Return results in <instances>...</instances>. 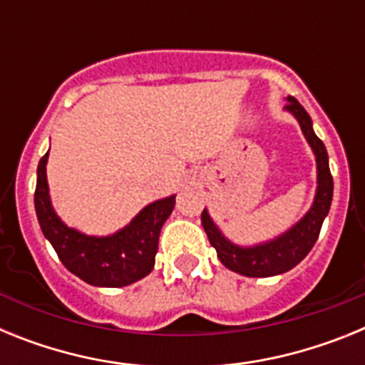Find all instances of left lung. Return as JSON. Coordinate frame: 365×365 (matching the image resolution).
I'll list each match as a JSON object with an SVG mask.
<instances>
[{
    "label": "left lung",
    "instance_id": "1",
    "mask_svg": "<svg viewBox=\"0 0 365 365\" xmlns=\"http://www.w3.org/2000/svg\"><path fill=\"white\" fill-rule=\"evenodd\" d=\"M285 111L291 113L298 120L302 133L311 146L316 160V192L312 205L299 221L289 230L282 232L272 240L254 245H237L222 234L215 225L208 210H202L201 222L208 241L217 250V257L222 265L247 278H269L294 269L303 257L311 252L318 235H320L324 219L327 217L331 201H333V177L329 170V155L324 143L316 137L312 120L298 100L287 96Z\"/></svg>",
    "mask_w": 365,
    "mask_h": 365
}]
</instances>
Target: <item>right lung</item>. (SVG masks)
Here are the masks:
<instances>
[{
  "instance_id": "right-lung-1",
  "label": "right lung",
  "mask_w": 365,
  "mask_h": 365,
  "mask_svg": "<svg viewBox=\"0 0 365 365\" xmlns=\"http://www.w3.org/2000/svg\"><path fill=\"white\" fill-rule=\"evenodd\" d=\"M49 151L38 164L34 208L45 240L66 269L95 287H125L153 270L163 225L175 206V193L150 202L125 227L108 235H87L60 219L47 182Z\"/></svg>"
}]
</instances>
